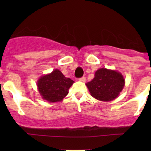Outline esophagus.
<instances>
[{"label": "esophagus", "instance_id": "esophagus-1", "mask_svg": "<svg viewBox=\"0 0 151 151\" xmlns=\"http://www.w3.org/2000/svg\"><path fill=\"white\" fill-rule=\"evenodd\" d=\"M79 80H80V82H83V83H85V82L86 81V78L84 77H81V78L79 79Z\"/></svg>", "mask_w": 151, "mask_h": 151}]
</instances>
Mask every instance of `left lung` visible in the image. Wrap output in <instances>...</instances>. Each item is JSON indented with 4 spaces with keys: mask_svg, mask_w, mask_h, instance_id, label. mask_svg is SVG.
Wrapping results in <instances>:
<instances>
[{
    "mask_svg": "<svg viewBox=\"0 0 151 151\" xmlns=\"http://www.w3.org/2000/svg\"><path fill=\"white\" fill-rule=\"evenodd\" d=\"M91 95L99 101H111L119 96L125 86L124 77L116 70L101 68L94 78L86 83Z\"/></svg>",
    "mask_w": 151,
    "mask_h": 151,
    "instance_id": "8db88e82",
    "label": "left lung"
}]
</instances>
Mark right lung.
I'll return each instance as SVG.
<instances>
[{
	"label": "right lung",
	"mask_w": 151,
	"mask_h": 151,
	"mask_svg": "<svg viewBox=\"0 0 151 151\" xmlns=\"http://www.w3.org/2000/svg\"><path fill=\"white\" fill-rule=\"evenodd\" d=\"M74 83L71 79L65 77L60 70L54 69L50 74L39 77L36 85L42 98L52 103L62 101Z\"/></svg>",
	"instance_id": "right-lung-1"
}]
</instances>
